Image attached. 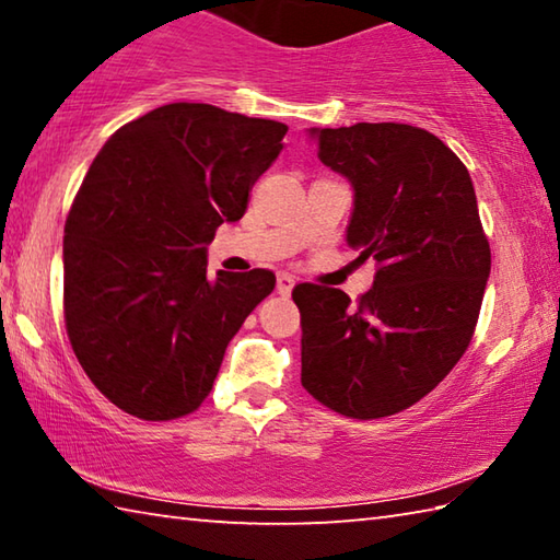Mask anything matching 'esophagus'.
<instances>
[{
  "label": "esophagus",
  "mask_w": 560,
  "mask_h": 560,
  "mask_svg": "<svg viewBox=\"0 0 560 560\" xmlns=\"http://www.w3.org/2000/svg\"><path fill=\"white\" fill-rule=\"evenodd\" d=\"M291 289H293V279L289 277V273H279V279H277V291L281 293V296H289Z\"/></svg>",
  "instance_id": "esophagus-1"
}]
</instances>
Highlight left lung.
<instances>
[{
  "instance_id": "left-lung-1",
  "label": "left lung",
  "mask_w": 560,
  "mask_h": 560,
  "mask_svg": "<svg viewBox=\"0 0 560 560\" xmlns=\"http://www.w3.org/2000/svg\"><path fill=\"white\" fill-rule=\"evenodd\" d=\"M320 163L353 187L346 240L375 259L353 306L340 289L299 283L301 385L355 420L405 410L464 355L491 271L477 195L462 160L405 122L311 128Z\"/></svg>"
}]
</instances>
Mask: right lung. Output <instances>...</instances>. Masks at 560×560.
<instances>
[{
	"label": "right lung",
	"instance_id": "right-lung-1",
	"mask_svg": "<svg viewBox=\"0 0 560 560\" xmlns=\"http://www.w3.org/2000/svg\"><path fill=\"white\" fill-rule=\"evenodd\" d=\"M287 130L167 103L118 128L93 160L63 230V316L81 368L122 412H195L230 340L273 291L267 269L207 277V244L242 220Z\"/></svg>",
	"mask_w": 560,
	"mask_h": 560
}]
</instances>
